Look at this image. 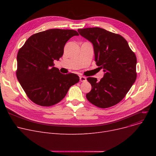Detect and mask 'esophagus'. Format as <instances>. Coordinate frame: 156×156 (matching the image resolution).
<instances>
[{
    "label": "esophagus",
    "instance_id": "1",
    "mask_svg": "<svg viewBox=\"0 0 156 156\" xmlns=\"http://www.w3.org/2000/svg\"><path fill=\"white\" fill-rule=\"evenodd\" d=\"M80 80L81 82H84V81H87V78L85 76H80Z\"/></svg>",
    "mask_w": 156,
    "mask_h": 156
}]
</instances>
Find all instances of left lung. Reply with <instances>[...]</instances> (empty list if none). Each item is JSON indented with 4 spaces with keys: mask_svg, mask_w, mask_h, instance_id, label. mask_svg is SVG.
Instances as JSON below:
<instances>
[{
    "mask_svg": "<svg viewBox=\"0 0 156 156\" xmlns=\"http://www.w3.org/2000/svg\"><path fill=\"white\" fill-rule=\"evenodd\" d=\"M79 34L93 44L95 61L103 68L104 77L87 78L92 90L87 100L100 108L118 104L126 96L136 78V57L121 35L101 28L78 29Z\"/></svg>",
    "mask_w": 156,
    "mask_h": 156,
    "instance_id": "left-lung-1",
    "label": "left lung"
}]
</instances>
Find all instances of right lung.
Returning a JSON list of instances; mask_svg holds the SVG:
<instances>
[{
    "label": "right lung",
    "instance_id": "1",
    "mask_svg": "<svg viewBox=\"0 0 156 156\" xmlns=\"http://www.w3.org/2000/svg\"><path fill=\"white\" fill-rule=\"evenodd\" d=\"M75 35L79 34L73 30H48L31 35L20 48L16 76L33 102L44 107L55 105L79 81L76 74L64 75L54 67V61L63 55L66 43Z\"/></svg>",
    "mask_w": 156,
    "mask_h": 156
}]
</instances>
